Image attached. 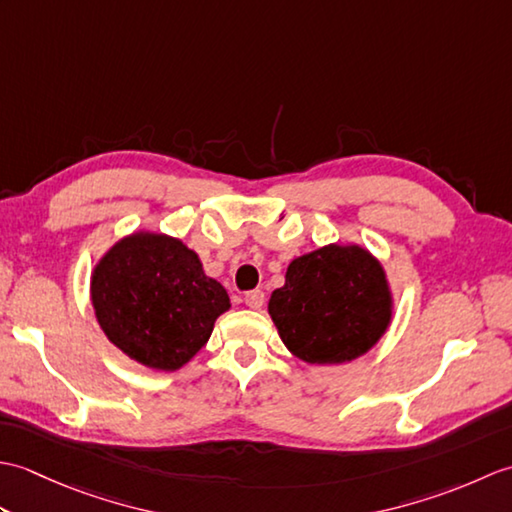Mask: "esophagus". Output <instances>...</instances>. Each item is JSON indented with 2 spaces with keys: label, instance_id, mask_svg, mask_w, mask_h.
I'll return each instance as SVG.
<instances>
[{
  "label": "esophagus",
  "instance_id": "34e87169",
  "mask_svg": "<svg viewBox=\"0 0 512 512\" xmlns=\"http://www.w3.org/2000/svg\"><path fill=\"white\" fill-rule=\"evenodd\" d=\"M244 301H246L248 308L259 310V308L264 306V290H250V292H246Z\"/></svg>",
  "mask_w": 512,
  "mask_h": 512
}]
</instances>
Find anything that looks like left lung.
Segmentation results:
<instances>
[{
  "label": "left lung",
  "instance_id": "obj_1",
  "mask_svg": "<svg viewBox=\"0 0 512 512\" xmlns=\"http://www.w3.org/2000/svg\"><path fill=\"white\" fill-rule=\"evenodd\" d=\"M391 306L378 259L356 244H330L292 259L268 314L301 361L339 365L372 350L389 328Z\"/></svg>",
  "mask_w": 512,
  "mask_h": 512
}]
</instances>
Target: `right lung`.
<instances>
[{
  "mask_svg": "<svg viewBox=\"0 0 512 512\" xmlns=\"http://www.w3.org/2000/svg\"><path fill=\"white\" fill-rule=\"evenodd\" d=\"M96 321L136 363L173 372L209 341L215 319L231 308L220 281L180 239L132 233L107 250L92 273Z\"/></svg>",
  "mask_w": 512,
  "mask_h": 512,
  "instance_id": "1",
  "label": "right lung"
}]
</instances>
